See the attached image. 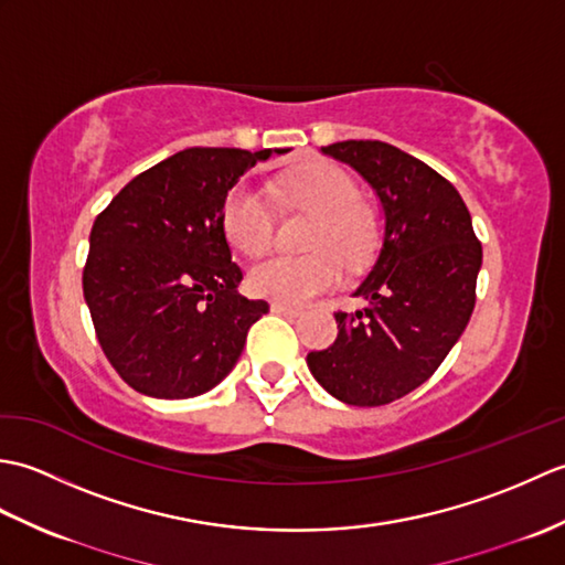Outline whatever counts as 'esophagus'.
I'll return each mask as SVG.
<instances>
[{"instance_id": "1", "label": "esophagus", "mask_w": 565, "mask_h": 565, "mask_svg": "<svg viewBox=\"0 0 565 565\" xmlns=\"http://www.w3.org/2000/svg\"><path fill=\"white\" fill-rule=\"evenodd\" d=\"M271 313H279V316H289V318H298L303 313L301 308L296 306H289V303H281V301H274L271 303Z\"/></svg>"}]
</instances>
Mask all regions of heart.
I'll return each instance as SVG.
<instances>
[{
    "instance_id": "1",
    "label": "heart",
    "mask_w": 565,
    "mask_h": 565,
    "mask_svg": "<svg viewBox=\"0 0 565 565\" xmlns=\"http://www.w3.org/2000/svg\"><path fill=\"white\" fill-rule=\"evenodd\" d=\"M286 209L313 213L306 237L310 255H271L247 274L252 294L281 303H308L342 284V265L362 269L379 247V215L359 199L356 179L330 160H310L294 167L264 189L237 182L221 209V227L231 247L259 255L271 245L276 211L268 196Z\"/></svg>"
}]
</instances>
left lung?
I'll return each instance as SVG.
<instances>
[{"mask_svg": "<svg viewBox=\"0 0 565 565\" xmlns=\"http://www.w3.org/2000/svg\"><path fill=\"white\" fill-rule=\"evenodd\" d=\"M322 152L376 189L386 233L354 294L369 306L334 313L338 340L310 352L308 369L342 403L386 405L423 386L461 338L483 247L459 191L423 160L381 140H342Z\"/></svg>", "mask_w": 565, "mask_h": 565, "instance_id": "1", "label": "left lung"}]
</instances>
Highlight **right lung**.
<instances>
[{
	"label": "right lung",
	"mask_w": 565,
	"mask_h": 565,
	"mask_svg": "<svg viewBox=\"0 0 565 565\" xmlns=\"http://www.w3.org/2000/svg\"><path fill=\"white\" fill-rule=\"evenodd\" d=\"M286 152V150H276ZM271 150L189 148L118 191L89 233L84 301L130 388L194 398L221 383L269 306L237 294L223 199Z\"/></svg>",
	"instance_id": "add662e5"
}]
</instances>
